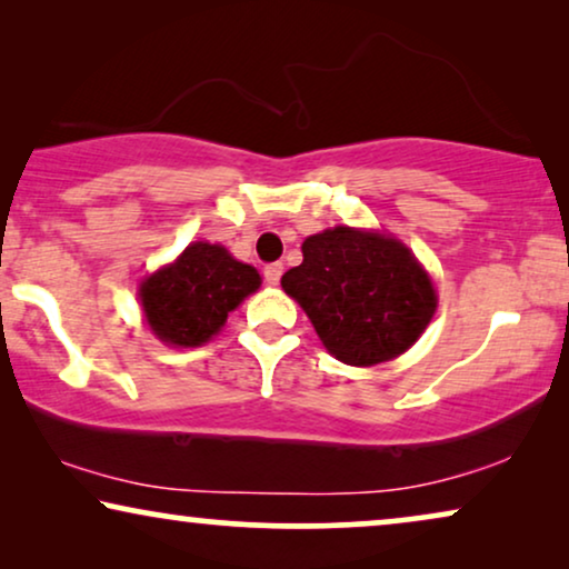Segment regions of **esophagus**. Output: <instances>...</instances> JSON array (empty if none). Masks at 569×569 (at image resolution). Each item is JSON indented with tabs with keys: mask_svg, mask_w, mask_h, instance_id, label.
<instances>
[{
	"mask_svg": "<svg viewBox=\"0 0 569 569\" xmlns=\"http://www.w3.org/2000/svg\"><path fill=\"white\" fill-rule=\"evenodd\" d=\"M282 271L284 267L282 263H269V267H263V279H267V284H279V279H282Z\"/></svg>",
	"mask_w": 569,
	"mask_h": 569,
	"instance_id": "esophagus-1",
	"label": "esophagus"
}]
</instances>
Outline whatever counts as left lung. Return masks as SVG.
Segmentation results:
<instances>
[{"label":"left lung","mask_w":569,"mask_h":569,"mask_svg":"<svg viewBox=\"0 0 569 569\" xmlns=\"http://www.w3.org/2000/svg\"><path fill=\"white\" fill-rule=\"evenodd\" d=\"M282 290L300 302L323 347L355 368L407 352L438 308L432 279L401 240L347 224L306 238Z\"/></svg>","instance_id":"1"}]
</instances>
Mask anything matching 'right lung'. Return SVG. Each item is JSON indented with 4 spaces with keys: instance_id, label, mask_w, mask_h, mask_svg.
<instances>
[{
    "instance_id": "obj_1",
    "label": "right lung",
    "mask_w": 569,
    "mask_h": 569,
    "mask_svg": "<svg viewBox=\"0 0 569 569\" xmlns=\"http://www.w3.org/2000/svg\"><path fill=\"white\" fill-rule=\"evenodd\" d=\"M259 271L232 259L228 248L197 240L139 284V300L154 337L170 347H201L214 337L248 295Z\"/></svg>"
}]
</instances>
